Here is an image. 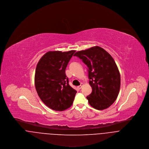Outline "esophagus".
<instances>
[{
  "label": "esophagus",
  "instance_id": "esophagus-1",
  "mask_svg": "<svg viewBox=\"0 0 149 149\" xmlns=\"http://www.w3.org/2000/svg\"><path fill=\"white\" fill-rule=\"evenodd\" d=\"M82 86H83V84H81V85L78 86L77 88H78V89L80 90L81 89V88H82Z\"/></svg>",
  "mask_w": 149,
  "mask_h": 149
}]
</instances>
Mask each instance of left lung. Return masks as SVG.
Wrapping results in <instances>:
<instances>
[{
	"label": "left lung",
	"mask_w": 149,
	"mask_h": 149,
	"mask_svg": "<svg viewBox=\"0 0 149 149\" xmlns=\"http://www.w3.org/2000/svg\"><path fill=\"white\" fill-rule=\"evenodd\" d=\"M88 68L91 93L86 97L90 105L98 110L109 108L116 100L120 88V75L113 58L103 48L95 46L78 51L74 55Z\"/></svg>",
	"instance_id": "1"
}]
</instances>
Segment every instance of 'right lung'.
I'll return each instance as SVG.
<instances>
[{
  "mask_svg": "<svg viewBox=\"0 0 149 149\" xmlns=\"http://www.w3.org/2000/svg\"><path fill=\"white\" fill-rule=\"evenodd\" d=\"M75 51H49L37 63L34 84L42 101L49 108L63 111L70 108L77 91L68 84L65 68Z\"/></svg>",
  "mask_w": 149,
  "mask_h": 149,
  "instance_id": "add662e5",
  "label": "right lung"
}]
</instances>
